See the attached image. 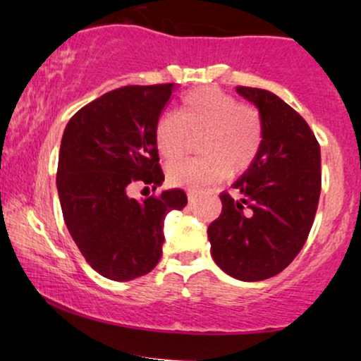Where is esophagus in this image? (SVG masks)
<instances>
[{
	"label": "esophagus",
	"instance_id": "1",
	"mask_svg": "<svg viewBox=\"0 0 361 361\" xmlns=\"http://www.w3.org/2000/svg\"><path fill=\"white\" fill-rule=\"evenodd\" d=\"M195 199H197V192L190 190V192H188V202H190V204H192V202H195Z\"/></svg>",
	"mask_w": 361,
	"mask_h": 361
}]
</instances>
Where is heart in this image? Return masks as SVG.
I'll list each match as a JSON object with an SVG mask.
<instances>
[{
	"label": "heart",
	"mask_w": 361,
	"mask_h": 361,
	"mask_svg": "<svg viewBox=\"0 0 361 361\" xmlns=\"http://www.w3.org/2000/svg\"><path fill=\"white\" fill-rule=\"evenodd\" d=\"M200 157L173 162L168 180L174 187L200 190L223 180L228 173L250 169L264 145V118L255 106L217 87H202L181 99L178 116L164 113L154 126L161 157L174 161L187 150L190 137H199Z\"/></svg>",
	"instance_id": "1"
}]
</instances>
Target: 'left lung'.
Listing matches in <instances>:
<instances>
[{
	"instance_id": "1",
	"label": "left lung",
	"mask_w": 361,
	"mask_h": 361,
	"mask_svg": "<svg viewBox=\"0 0 361 361\" xmlns=\"http://www.w3.org/2000/svg\"><path fill=\"white\" fill-rule=\"evenodd\" d=\"M264 118V145L247 173L223 192V211L207 229L216 264L241 281H264L303 248L319 205L320 145L308 123L277 97L236 87Z\"/></svg>"
}]
</instances>
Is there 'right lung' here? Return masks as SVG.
<instances>
[{"label":"right lung","instance_id":"add662e5","mask_svg":"<svg viewBox=\"0 0 361 361\" xmlns=\"http://www.w3.org/2000/svg\"><path fill=\"white\" fill-rule=\"evenodd\" d=\"M173 90L174 84L114 89L77 111L63 133L56 176L63 219L90 267L108 279L152 271L166 214L188 202L180 188L144 200L128 195L132 183L156 190L164 181L154 126Z\"/></svg>","mask_w":361,"mask_h":361}]
</instances>
